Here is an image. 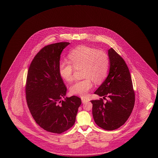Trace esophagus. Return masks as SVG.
Masks as SVG:
<instances>
[{"label":"esophagus","instance_id":"34e87169","mask_svg":"<svg viewBox=\"0 0 158 158\" xmlns=\"http://www.w3.org/2000/svg\"><path fill=\"white\" fill-rule=\"evenodd\" d=\"M81 102H82V103L83 104H85V103H86L87 102H88L89 101V100H87V98H81Z\"/></svg>","mask_w":158,"mask_h":158}]
</instances>
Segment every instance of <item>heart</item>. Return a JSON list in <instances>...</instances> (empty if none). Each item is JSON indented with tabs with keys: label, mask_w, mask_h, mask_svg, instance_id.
I'll return each instance as SVG.
<instances>
[{
	"label": "heart",
	"mask_w": 158,
	"mask_h": 158,
	"mask_svg": "<svg viewBox=\"0 0 158 158\" xmlns=\"http://www.w3.org/2000/svg\"><path fill=\"white\" fill-rule=\"evenodd\" d=\"M69 61H60L58 72L60 77L67 81L73 79L74 68L84 67L86 79L75 81L69 88L71 94L86 97L93 86V81L100 83L105 79L109 71L110 60L106 53L93 48L81 46L72 50L69 54Z\"/></svg>",
	"instance_id": "heart-1"
}]
</instances>
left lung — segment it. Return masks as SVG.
Wrapping results in <instances>:
<instances>
[{"label":"left lung","mask_w":158,"mask_h":158,"mask_svg":"<svg viewBox=\"0 0 158 158\" xmlns=\"http://www.w3.org/2000/svg\"><path fill=\"white\" fill-rule=\"evenodd\" d=\"M110 60L108 75L94 93L108 97L91 101L92 114L96 124L103 129L119 128L128 119L135 102L133 83L129 69L124 60L110 48L108 52Z\"/></svg>","instance_id":"left-lung-1"}]
</instances>
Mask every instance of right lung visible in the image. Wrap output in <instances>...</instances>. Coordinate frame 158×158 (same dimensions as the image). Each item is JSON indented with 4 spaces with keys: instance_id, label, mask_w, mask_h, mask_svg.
I'll list each match as a JSON object with an SVG mask.
<instances>
[{
    "instance_id": "add662e5",
    "label": "right lung",
    "mask_w": 158,
    "mask_h": 158,
    "mask_svg": "<svg viewBox=\"0 0 158 158\" xmlns=\"http://www.w3.org/2000/svg\"><path fill=\"white\" fill-rule=\"evenodd\" d=\"M69 44L53 43L41 49L29 66L26 83V99L34 120L43 129L58 134L74 124L81 104L77 96L65 98L67 87L58 72L61 54Z\"/></svg>"
}]
</instances>
